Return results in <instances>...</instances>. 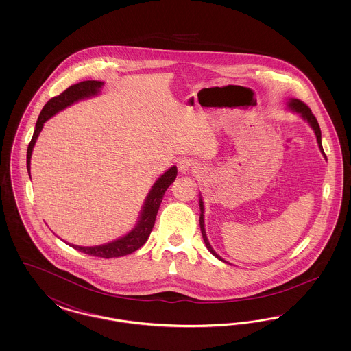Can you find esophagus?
I'll list each match as a JSON object with an SVG mask.
<instances>
[{
  "mask_svg": "<svg viewBox=\"0 0 351 351\" xmlns=\"http://www.w3.org/2000/svg\"><path fill=\"white\" fill-rule=\"evenodd\" d=\"M195 167V163H193V160L192 159H189V158H182V159H179V162H178V168H179V171L180 172H188L189 169H193Z\"/></svg>",
  "mask_w": 351,
  "mask_h": 351,
  "instance_id": "34e87169",
  "label": "esophagus"
}]
</instances>
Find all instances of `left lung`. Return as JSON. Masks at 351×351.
Listing matches in <instances>:
<instances>
[{
    "instance_id": "left-lung-1",
    "label": "left lung",
    "mask_w": 351,
    "mask_h": 351,
    "mask_svg": "<svg viewBox=\"0 0 351 351\" xmlns=\"http://www.w3.org/2000/svg\"><path fill=\"white\" fill-rule=\"evenodd\" d=\"M289 106H291V109L293 110V112H296V113H300L302 117L305 118L309 123H311V126L313 128V130H315V133H316V138H317V143L318 147H319V150L321 152L325 155V152H324V149H322V143H321V129H319V125H318L317 119L315 117V114L312 113V110H311V108L306 105V104H304L302 101L300 100H291L289 101ZM325 158H326V155H325ZM200 228H201V234H202V238H204V242H205V246H206V249L210 251L216 258H218L219 261H222V262H225L222 258H219L217 254H216V251L212 249V246H210V243H209V241H208V238H206V234H205V228H204V205H202V200H200Z\"/></svg>"
}]
</instances>
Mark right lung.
<instances>
[{"instance_id": "right-lung-1", "label": "right lung", "mask_w": 351, "mask_h": 351, "mask_svg": "<svg viewBox=\"0 0 351 351\" xmlns=\"http://www.w3.org/2000/svg\"><path fill=\"white\" fill-rule=\"evenodd\" d=\"M102 83L96 82V80H86L82 83L73 84L69 88H67L64 92H62L59 96L52 97L50 101H47V104L45 105V108L42 109L36 125H35V130H34L33 138L29 143L27 147V171L30 175V159H32V152H33L34 145L35 141L38 138V135L40 133L43 123L52 117L55 113H58L59 110L67 108L68 105L73 104L75 101L82 100L84 97H89L92 95H96L97 90L100 89ZM178 175V168L171 167L168 169L165 175H162L158 182L154 184V186L151 188L150 193L146 199V204L143 206V212L139 219V223L135 226L130 233L125 235L123 238H119L114 242H110L108 245H102V246H95V247H82V246H76V245H69L72 246L75 250L82 251L84 254L92 255V256H99V258H117V256H123L128 254H132L135 250H138L139 247H142L149 235L151 230L154 228L155 223V218L156 213L159 210L160 202L163 200L165 192L167 191L168 186L173 183V180L176 179Z\"/></svg>"}]
</instances>
